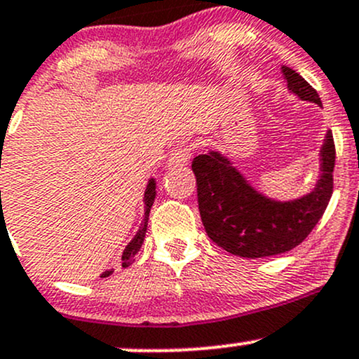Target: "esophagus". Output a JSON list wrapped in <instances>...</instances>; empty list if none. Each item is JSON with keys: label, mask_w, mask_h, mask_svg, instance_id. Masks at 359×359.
I'll return each instance as SVG.
<instances>
[{"label": "esophagus", "mask_w": 359, "mask_h": 359, "mask_svg": "<svg viewBox=\"0 0 359 359\" xmlns=\"http://www.w3.org/2000/svg\"><path fill=\"white\" fill-rule=\"evenodd\" d=\"M192 156V148L189 144H179L170 151L168 155L167 165L168 167H179V165H186Z\"/></svg>", "instance_id": "esophagus-1"}]
</instances>
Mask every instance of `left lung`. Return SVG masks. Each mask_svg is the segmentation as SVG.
Instances as JSON below:
<instances>
[{
  "mask_svg": "<svg viewBox=\"0 0 359 359\" xmlns=\"http://www.w3.org/2000/svg\"><path fill=\"white\" fill-rule=\"evenodd\" d=\"M288 90L303 102L322 107L318 93L288 66H281ZM320 173L315 187L297 199L269 198L215 148L192 160L198 184L201 219L206 233L222 249L238 257L257 259L285 254L309 237L332 196L336 148L327 129L318 153Z\"/></svg>",
  "mask_w": 359,
  "mask_h": 359,
  "instance_id": "obj_1",
  "label": "left lung"
}]
</instances>
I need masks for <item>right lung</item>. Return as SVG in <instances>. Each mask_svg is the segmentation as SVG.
<instances>
[{
  "mask_svg": "<svg viewBox=\"0 0 359 359\" xmlns=\"http://www.w3.org/2000/svg\"><path fill=\"white\" fill-rule=\"evenodd\" d=\"M155 198H156V180L155 177H151V179L148 180L147 184V191H144V216H143V223H141L140 230L136 231V235L133 237L131 242L126 245L124 252H122V267H129L131 266L133 259H135V255L140 252L141 245H143L144 242V235H147V228H148V218H149V210H151L153 203H155ZM114 273V269H107L105 273H102L100 278H107Z\"/></svg>",
  "mask_w": 359,
  "mask_h": 359,
  "instance_id": "right-lung-1",
  "label": "right lung"
}]
</instances>
